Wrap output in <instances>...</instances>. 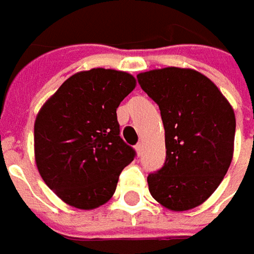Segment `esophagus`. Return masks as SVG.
<instances>
[{"instance_id":"34e87169","label":"esophagus","mask_w":254,"mask_h":254,"mask_svg":"<svg viewBox=\"0 0 254 254\" xmlns=\"http://www.w3.org/2000/svg\"><path fill=\"white\" fill-rule=\"evenodd\" d=\"M135 150H137V154H138V155H141L142 150H144V147H142V142H138V144L135 145Z\"/></svg>"}]
</instances>
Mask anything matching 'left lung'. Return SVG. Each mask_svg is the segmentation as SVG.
Instances as JSON below:
<instances>
[{
    "mask_svg": "<svg viewBox=\"0 0 254 254\" xmlns=\"http://www.w3.org/2000/svg\"><path fill=\"white\" fill-rule=\"evenodd\" d=\"M158 104L165 130V162L151 172L152 198L171 210H188L209 198L229 170L236 120L220 90L192 69L165 67L137 74Z\"/></svg>",
    "mask_w": 254,
    "mask_h": 254,
    "instance_id": "obj_1",
    "label": "left lung"
}]
</instances>
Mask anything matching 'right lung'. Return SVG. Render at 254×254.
<instances>
[{
  "mask_svg": "<svg viewBox=\"0 0 254 254\" xmlns=\"http://www.w3.org/2000/svg\"><path fill=\"white\" fill-rule=\"evenodd\" d=\"M135 87L131 74L90 69L70 76L35 120V160L45 184L67 205L94 209L110 199L135 157L120 137L117 107Z\"/></svg>",
  "mask_w": 254,
  "mask_h": 254,
  "instance_id": "right-lung-1",
  "label": "right lung"
}]
</instances>
